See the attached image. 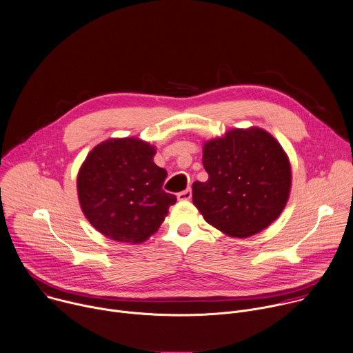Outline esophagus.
<instances>
[{
    "label": "esophagus",
    "instance_id": "34e87169",
    "mask_svg": "<svg viewBox=\"0 0 353 353\" xmlns=\"http://www.w3.org/2000/svg\"><path fill=\"white\" fill-rule=\"evenodd\" d=\"M176 197H178V200H181V201L190 200V197H192V190H190V189H186V190H183V192H179V193L176 194Z\"/></svg>",
    "mask_w": 353,
    "mask_h": 353
}]
</instances>
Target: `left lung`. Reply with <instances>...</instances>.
Masks as SVG:
<instances>
[{
    "mask_svg": "<svg viewBox=\"0 0 353 353\" xmlns=\"http://www.w3.org/2000/svg\"><path fill=\"white\" fill-rule=\"evenodd\" d=\"M205 182L192 185L203 219L231 238H249L270 227L285 208L292 170L290 157L267 130L235 128L203 145Z\"/></svg>",
    "mask_w": 353,
    "mask_h": 353,
    "instance_id": "1",
    "label": "left lung"
}]
</instances>
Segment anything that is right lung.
I'll return each instance as SVG.
<instances>
[{"label": "right lung", "mask_w": 353, "mask_h": 353, "mask_svg": "<svg viewBox=\"0 0 353 353\" xmlns=\"http://www.w3.org/2000/svg\"><path fill=\"white\" fill-rule=\"evenodd\" d=\"M156 148L139 137L99 143L82 163L77 188L89 223L117 242L142 243L157 232L176 197L163 190L167 171L154 164Z\"/></svg>", "instance_id": "add662e5"}]
</instances>
